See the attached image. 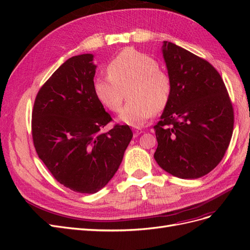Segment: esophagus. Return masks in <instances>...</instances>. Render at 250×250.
I'll return each mask as SVG.
<instances>
[{
    "mask_svg": "<svg viewBox=\"0 0 250 250\" xmlns=\"http://www.w3.org/2000/svg\"><path fill=\"white\" fill-rule=\"evenodd\" d=\"M142 132H143V129H142V128H140V127H135L134 129H133L134 137H138V135H140Z\"/></svg>",
    "mask_w": 250,
    "mask_h": 250,
    "instance_id": "esophagus-1",
    "label": "esophagus"
}]
</instances>
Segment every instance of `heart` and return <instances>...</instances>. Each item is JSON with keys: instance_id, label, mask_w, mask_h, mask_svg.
<instances>
[{"instance_id": "b5f03b06", "label": "heart", "mask_w": 250, "mask_h": 250, "mask_svg": "<svg viewBox=\"0 0 250 250\" xmlns=\"http://www.w3.org/2000/svg\"><path fill=\"white\" fill-rule=\"evenodd\" d=\"M106 77L94 81L97 99L112 112L122 107L125 92L128 102L121 112L123 122L140 126L168 107L173 94L170 74L146 53L128 48L120 52L107 64Z\"/></svg>"}]
</instances>
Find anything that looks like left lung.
Listing matches in <instances>:
<instances>
[{"label": "left lung", "mask_w": 250, "mask_h": 250, "mask_svg": "<svg viewBox=\"0 0 250 250\" xmlns=\"http://www.w3.org/2000/svg\"><path fill=\"white\" fill-rule=\"evenodd\" d=\"M163 54L173 94L153 127L154 158L174 176L198 178L216 168L229 148L232 103L220 74L208 60L168 42Z\"/></svg>", "instance_id": "1"}]
</instances>
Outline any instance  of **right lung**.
Returning <instances> with one entry per match:
<instances>
[{"label": "right lung", "instance_id": "obj_1", "mask_svg": "<svg viewBox=\"0 0 250 250\" xmlns=\"http://www.w3.org/2000/svg\"><path fill=\"white\" fill-rule=\"evenodd\" d=\"M92 54L73 56L36 95L31 130L37 155L59 184L94 194L118 171L132 139L128 125L115 124L94 93Z\"/></svg>", "mask_w": 250, "mask_h": 250}]
</instances>
